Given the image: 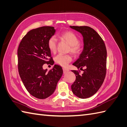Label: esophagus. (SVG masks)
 <instances>
[{
  "label": "esophagus",
  "mask_w": 127,
  "mask_h": 127,
  "mask_svg": "<svg viewBox=\"0 0 127 127\" xmlns=\"http://www.w3.org/2000/svg\"><path fill=\"white\" fill-rule=\"evenodd\" d=\"M69 71V69L65 68H63V72H64V73H67Z\"/></svg>",
  "instance_id": "esophagus-1"
}]
</instances>
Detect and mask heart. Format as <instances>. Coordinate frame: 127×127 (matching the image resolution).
<instances>
[{
	"label": "heart",
	"mask_w": 127,
	"mask_h": 127,
	"mask_svg": "<svg viewBox=\"0 0 127 127\" xmlns=\"http://www.w3.org/2000/svg\"><path fill=\"white\" fill-rule=\"evenodd\" d=\"M60 37L70 45L69 51L74 56H78L82 53V48L79 44V39L77 36L70 31L62 33ZM48 46L51 53H55L57 49V40L55 37H51L48 41ZM72 60L70 55L59 54L55 58V62L61 66L65 67Z\"/></svg>",
	"instance_id": "heart-1"
}]
</instances>
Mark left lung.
<instances>
[{
    "label": "left lung",
    "mask_w": 127,
    "mask_h": 127,
    "mask_svg": "<svg viewBox=\"0 0 127 127\" xmlns=\"http://www.w3.org/2000/svg\"><path fill=\"white\" fill-rule=\"evenodd\" d=\"M81 33L83 37L84 48L79 59L73 65L82 69L72 70L76 74V81L71 85L76 96L86 99L93 96L101 86L106 73L107 51L104 42L99 34L88 26H70Z\"/></svg>",
    "instance_id": "1"
}]
</instances>
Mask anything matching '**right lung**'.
Listing matches in <instances>:
<instances>
[{"label":"right lung","mask_w":127,"mask_h":127,"mask_svg":"<svg viewBox=\"0 0 127 127\" xmlns=\"http://www.w3.org/2000/svg\"><path fill=\"white\" fill-rule=\"evenodd\" d=\"M54 27L43 26L29 31L19 46L18 69L20 78L31 95L44 99L53 94L63 74L57 64L47 72L45 64H52L53 59L48 46L49 39L55 34Z\"/></svg>","instance_id":"right-lung-1"}]
</instances>
